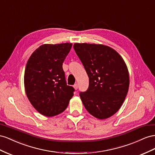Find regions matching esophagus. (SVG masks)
I'll list each match as a JSON object with an SVG mask.
<instances>
[{"label":"esophagus","mask_w":155,"mask_h":155,"mask_svg":"<svg viewBox=\"0 0 155 155\" xmlns=\"http://www.w3.org/2000/svg\"><path fill=\"white\" fill-rule=\"evenodd\" d=\"M78 86L77 84H74V85L73 86V87L74 88V90H76L78 89Z\"/></svg>","instance_id":"34e87169"}]
</instances>
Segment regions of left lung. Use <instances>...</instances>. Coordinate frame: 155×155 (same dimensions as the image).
<instances>
[{"label": "left lung", "instance_id": "left-lung-1", "mask_svg": "<svg viewBox=\"0 0 155 155\" xmlns=\"http://www.w3.org/2000/svg\"><path fill=\"white\" fill-rule=\"evenodd\" d=\"M73 47L89 77V87L80 94L84 106L99 119L112 116L129 90V73L124 60L114 48L102 44L76 43Z\"/></svg>", "mask_w": 155, "mask_h": 155}]
</instances>
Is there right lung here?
<instances>
[{
	"label": "right lung",
	"instance_id": "obj_1",
	"mask_svg": "<svg viewBox=\"0 0 155 155\" xmlns=\"http://www.w3.org/2000/svg\"><path fill=\"white\" fill-rule=\"evenodd\" d=\"M72 43L43 44L35 50L26 65L24 84L34 108L43 116L63 112L73 96L74 88L65 80L62 64Z\"/></svg>",
	"mask_w": 155,
	"mask_h": 155
}]
</instances>
